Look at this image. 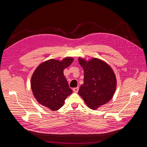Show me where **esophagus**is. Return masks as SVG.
I'll use <instances>...</instances> for the list:
<instances>
[{"label":"esophagus","mask_w":147,"mask_h":147,"mask_svg":"<svg viewBox=\"0 0 147 147\" xmlns=\"http://www.w3.org/2000/svg\"><path fill=\"white\" fill-rule=\"evenodd\" d=\"M78 90H79V88L78 87L74 88H73V91L75 92H77L78 91Z\"/></svg>","instance_id":"34e87169"}]
</instances>
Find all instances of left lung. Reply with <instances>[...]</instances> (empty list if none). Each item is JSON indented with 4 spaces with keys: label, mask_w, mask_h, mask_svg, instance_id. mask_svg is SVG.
Wrapping results in <instances>:
<instances>
[{
    "label": "left lung",
    "mask_w": 147,
    "mask_h": 147,
    "mask_svg": "<svg viewBox=\"0 0 147 147\" xmlns=\"http://www.w3.org/2000/svg\"><path fill=\"white\" fill-rule=\"evenodd\" d=\"M84 71V83L78 90L89 108L92 110L109 102L117 88V78L112 67L96 57L86 61L78 57Z\"/></svg>",
    "instance_id": "8db88e82"
}]
</instances>
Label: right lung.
I'll return each mask as SVG.
<instances>
[{"label": "right lung", "mask_w": 147, "mask_h": 147, "mask_svg": "<svg viewBox=\"0 0 147 147\" xmlns=\"http://www.w3.org/2000/svg\"><path fill=\"white\" fill-rule=\"evenodd\" d=\"M74 61L72 57L63 60L51 59L40 64L34 72L30 86L34 97L40 104L56 111L63 106L67 97L72 94L64 70Z\"/></svg>", "instance_id": "right-lung-1"}]
</instances>
